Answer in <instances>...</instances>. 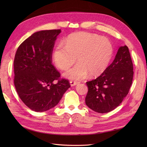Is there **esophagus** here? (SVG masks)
I'll return each mask as SVG.
<instances>
[{"instance_id":"esophagus-1","label":"esophagus","mask_w":147,"mask_h":147,"mask_svg":"<svg viewBox=\"0 0 147 147\" xmlns=\"http://www.w3.org/2000/svg\"><path fill=\"white\" fill-rule=\"evenodd\" d=\"M70 83L71 86H75V85H77V84L78 83V82H74V81H70Z\"/></svg>"}]
</instances>
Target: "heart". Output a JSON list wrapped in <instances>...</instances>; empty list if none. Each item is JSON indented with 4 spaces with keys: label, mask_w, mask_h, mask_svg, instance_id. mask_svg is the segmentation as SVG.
Listing matches in <instances>:
<instances>
[{
    "label": "heart",
    "mask_w": 147,
    "mask_h": 147,
    "mask_svg": "<svg viewBox=\"0 0 147 147\" xmlns=\"http://www.w3.org/2000/svg\"><path fill=\"white\" fill-rule=\"evenodd\" d=\"M63 43L57 45L53 52V61L61 70L68 69L75 61L78 63L64 74L74 80H81L88 73L91 77H97L107 67L113 49L108 38L88 32L70 35Z\"/></svg>",
    "instance_id": "heart-1"
}]
</instances>
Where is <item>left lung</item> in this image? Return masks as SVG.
Masks as SVG:
<instances>
[{
  "instance_id": "1",
  "label": "left lung",
  "mask_w": 147,
  "mask_h": 147,
  "mask_svg": "<svg viewBox=\"0 0 147 147\" xmlns=\"http://www.w3.org/2000/svg\"><path fill=\"white\" fill-rule=\"evenodd\" d=\"M133 75V64L128 47H119L113 63L99 77L86 82V105L97 113L112 111L128 94Z\"/></svg>"
}]
</instances>
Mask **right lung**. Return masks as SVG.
I'll use <instances>...</instances> for the list:
<instances>
[{
	"label": "right lung",
	"mask_w": 147,
	"mask_h": 147,
	"mask_svg": "<svg viewBox=\"0 0 147 147\" xmlns=\"http://www.w3.org/2000/svg\"><path fill=\"white\" fill-rule=\"evenodd\" d=\"M61 29L33 34L18 48L14 59V84L24 104L35 112L55 107L70 87L52 64V53ZM55 81L57 83L55 84Z\"/></svg>",
	"instance_id": "add662e5"
}]
</instances>
